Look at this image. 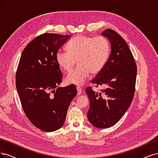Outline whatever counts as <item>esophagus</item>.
I'll return each mask as SVG.
<instances>
[{
  "mask_svg": "<svg viewBox=\"0 0 158 158\" xmlns=\"http://www.w3.org/2000/svg\"><path fill=\"white\" fill-rule=\"evenodd\" d=\"M77 94L78 95H80L82 94V89H81L80 86H77Z\"/></svg>",
  "mask_w": 158,
  "mask_h": 158,
  "instance_id": "34e87169",
  "label": "esophagus"
}]
</instances>
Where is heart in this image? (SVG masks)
Masks as SVG:
<instances>
[{"label":"heart","mask_w":158,"mask_h":158,"mask_svg":"<svg viewBox=\"0 0 158 158\" xmlns=\"http://www.w3.org/2000/svg\"><path fill=\"white\" fill-rule=\"evenodd\" d=\"M68 51L59 50L56 54V60L59 67L69 72L77 60L79 65L67 77L68 83L83 85L90 73L96 74L106 65L110 53V44L104 36L91 37L79 35L67 45Z\"/></svg>","instance_id":"b5f03b06"}]
</instances>
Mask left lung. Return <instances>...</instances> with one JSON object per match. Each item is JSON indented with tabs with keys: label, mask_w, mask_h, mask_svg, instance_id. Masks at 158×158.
Here are the masks:
<instances>
[{
	"label": "left lung",
	"mask_w": 158,
	"mask_h": 158,
	"mask_svg": "<svg viewBox=\"0 0 158 158\" xmlns=\"http://www.w3.org/2000/svg\"><path fill=\"white\" fill-rule=\"evenodd\" d=\"M111 44V53L104 68L93 79L92 83L104 85L102 93L91 86L86 89L90 107V123L100 129L114 125L128 110L135 92L137 72L133 54L124 39L111 29L102 33Z\"/></svg>",
	"instance_id": "8db88e82"
}]
</instances>
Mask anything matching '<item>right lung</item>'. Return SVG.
I'll list each match as a JSON object with an SVG mask.
<instances>
[{"label":"right lung","mask_w":158,"mask_h":158,"mask_svg":"<svg viewBox=\"0 0 158 158\" xmlns=\"http://www.w3.org/2000/svg\"><path fill=\"white\" fill-rule=\"evenodd\" d=\"M69 35L45 33L23 49L16 73V86L25 115L37 128L52 132L62 127L76 86H57L63 75L56 54Z\"/></svg>","instance_id":"1"}]
</instances>
